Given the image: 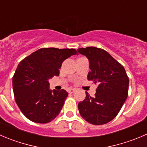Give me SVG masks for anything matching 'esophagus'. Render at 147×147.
I'll return each instance as SVG.
<instances>
[{
  "label": "esophagus",
  "instance_id": "1",
  "mask_svg": "<svg viewBox=\"0 0 147 147\" xmlns=\"http://www.w3.org/2000/svg\"><path fill=\"white\" fill-rule=\"evenodd\" d=\"M74 92H75V89H72V88H71V89H68V93H70V94L74 93Z\"/></svg>",
  "mask_w": 147,
  "mask_h": 147
}]
</instances>
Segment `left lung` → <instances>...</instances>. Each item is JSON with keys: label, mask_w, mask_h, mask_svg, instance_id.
<instances>
[{"label": "left lung", "mask_w": 147, "mask_h": 147, "mask_svg": "<svg viewBox=\"0 0 147 147\" xmlns=\"http://www.w3.org/2000/svg\"><path fill=\"white\" fill-rule=\"evenodd\" d=\"M78 52L89 61L88 80L98 85L94 97L86 92V98L79 102V113L93 125L107 123L117 116L128 97L129 79L125 68L103 49L82 47Z\"/></svg>", "instance_id": "1"}]
</instances>
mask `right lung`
<instances>
[{
  "instance_id": "right-lung-1",
  "label": "right lung",
  "mask_w": 147,
  "mask_h": 147,
  "mask_svg": "<svg viewBox=\"0 0 147 147\" xmlns=\"http://www.w3.org/2000/svg\"><path fill=\"white\" fill-rule=\"evenodd\" d=\"M77 53L73 48L44 47L19 63L12 80L13 90L18 107L28 119L47 123L59 115L68 94L64 89H49L48 79L59 76L62 63Z\"/></svg>"
}]
</instances>
